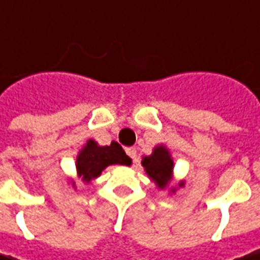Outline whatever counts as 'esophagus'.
<instances>
[{"label":"esophagus","mask_w":260,"mask_h":260,"mask_svg":"<svg viewBox=\"0 0 260 260\" xmlns=\"http://www.w3.org/2000/svg\"><path fill=\"white\" fill-rule=\"evenodd\" d=\"M126 153H127V155H128V157H130V158L134 161V162L137 161V150H136V148L134 147L126 148Z\"/></svg>","instance_id":"34e87169"}]
</instances>
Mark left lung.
<instances>
[{
	"instance_id": "1",
	"label": "left lung",
	"mask_w": 260,
	"mask_h": 260,
	"mask_svg": "<svg viewBox=\"0 0 260 260\" xmlns=\"http://www.w3.org/2000/svg\"><path fill=\"white\" fill-rule=\"evenodd\" d=\"M141 164L146 168L148 177L158 185V188H164L171 180L174 162H173V158L168 153V150L164 146H158L154 148L153 154L148 157H144ZM178 185L182 187L184 182L181 181Z\"/></svg>"
}]
</instances>
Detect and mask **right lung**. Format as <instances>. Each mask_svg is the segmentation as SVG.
Segmentation results:
<instances>
[{"instance_id": "add662e5", "label": "right lung", "mask_w": 260, "mask_h": 260, "mask_svg": "<svg viewBox=\"0 0 260 260\" xmlns=\"http://www.w3.org/2000/svg\"><path fill=\"white\" fill-rule=\"evenodd\" d=\"M113 164H132L130 157H127L124 150L116 141H112L110 146H98L96 141L89 140L76 158L78 174L85 182L99 177L105 168Z\"/></svg>"}]
</instances>
